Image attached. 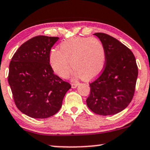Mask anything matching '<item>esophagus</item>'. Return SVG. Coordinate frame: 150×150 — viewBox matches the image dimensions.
Wrapping results in <instances>:
<instances>
[{"label": "esophagus", "mask_w": 150, "mask_h": 150, "mask_svg": "<svg viewBox=\"0 0 150 150\" xmlns=\"http://www.w3.org/2000/svg\"><path fill=\"white\" fill-rule=\"evenodd\" d=\"M78 85H79V83H77V82H72L71 83V87L73 88H76Z\"/></svg>", "instance_id": "obj_1"}]
</instances>
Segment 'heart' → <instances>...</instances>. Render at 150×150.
I'll use <instances>...</instances> for the list:
<instances>
[{
	"mask_svg": "<svg viewBox=\"0 0 150 150\" xmlns=\"http://www.w3.org/2000/svg\"><path fill=\"white\" fill-rule=\"evenodd\" d=\"M60 51L53 49L50 64L56 74L67 78L71 65L81 79L89 81L102 72L106 64V51L102 43L95 38H75L62 42ZM72 64H71V63Z\"/></svg>",
	"mask_w": 150,
	"mask_h": 150,
	"instance_id": "b5f03b06",
	"label": "heart"
}]
</instances>
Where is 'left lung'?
<instances>
[{
    "mask_svg": "<svg viewBox=\"0 0 150 150\" xmlns=\"http://www.w3.org/2000/svg\"><path fill=\"white\" fill-rule=\"evenodd\" d=\"M94 35L104 47L106 64L99 76L90 83L87 105L96 114H117L134 97L138 73L136 58L128 47L113 37L102 33Z\"/></svg>",
    "mask_w": 150,
    "mask_h": 150,
    "instance_id": "obj_1",
    "label": "left lung"
}]
</instances>
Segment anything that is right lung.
<instances>
[{
	"label": "right lung",
	"mask_w": 150,
	"mask_h": 150,
	"mask_svg": "<svg viewBox=\"0 0 150 150\" xmlns=\"http://www.w3.org/2000/svg\"><path fill=\"white\" fill-rule=\"evenodd\" d=\"M58 37L39 35L17 49L9 67L8 83L20 111L33 118L54 115L62 106L71 85L53 73L50 64L51 48Z\"/></svg>",
	"instance_id": "right-lung-1"
}]
</instances>
